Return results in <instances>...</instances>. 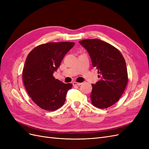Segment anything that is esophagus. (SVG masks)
I'll return each mask as SVG.
<instances>
[{"instance_id":"1","label":"esophagus","mask_w":149,"mask_h":149,"mask_svg":"<svg viewBox=\"0 0 149 149\" xmlns=\"http://www.w3.org/2000/svg\"><path fill=\"white\" fill-rule=\"evenodd\" d=\"M73 86H80V85H81V84H82V83H81L73 82Z\"/></svg>"}]
</instances>
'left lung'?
<instances>
[{
    "instance_id": "8db88e82",
    "label": "left lung",
    "mask_w": 149,
    "mask_h": 149,
    "mask_svg": "<svg viewBox=\"0 0 149 149\" xmlns=\"http://www.w3.org/2000/svg\"><path fill=\"white\" fill-rule=\"evenodd\" d=\"M79 43L88 52L100 74V81L92 84L93 105L100 109L109 107L119 100L127 84L124 58L116 48L101 40L86 39Z\"/></svg>"
}]
</instances>
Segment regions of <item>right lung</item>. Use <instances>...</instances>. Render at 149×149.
Listing matches in <instances>:
<instances>
[{
  "mask_svg": "<svg viewBox=\"0 0 149 149\" xmlns=\"http://www.w3.org/2000/svg\"><path fill=\"white\" fill-rule=\"evenodd\" d=\"M73 42L40 45L26 57L22 73L25 88L32 101L42 109L55 111L64 104L66 93L72 88L53 77Z\"/></svg>",
  "mask_w": 149,
  "mask_h": 149,
  "instance_id": "right-lung-1",
  "label": "right lung"
}]
</instances>
